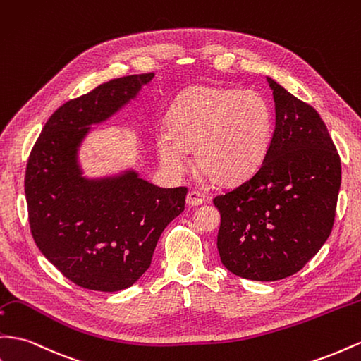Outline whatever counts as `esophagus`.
I'll use <instances>...</instances> for the list:
<instances>
[{
	"instance_id": "obj_1",
	"label": "esophagus",
	"mask_w": 361,
	"mask_h": 361,
	"mask_svg": "<svg viewBox=\"0 0 361 361\" xmlns=\"http://www.w3.org/2000/svg\"><path fill=\"white\" fill-rule=\"evenodd\" d=\"M204 202V196H202V194L199 191H190L187 194V204L188 207H199V204H202Z\"/></svg>"
}]
</instances>
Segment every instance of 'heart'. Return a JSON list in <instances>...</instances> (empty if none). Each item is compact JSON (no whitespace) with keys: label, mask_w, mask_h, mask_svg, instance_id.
Returning a JSON list of instances; mask_svg holds the SVG:
<instances>
[{"label":"heart","mask_w":361,"mask_h":361,"mask_svg":"<svg viewBox=\"0 0 361 361\" xmlns=\"http://www.w3.org/2000/svg\"><path fill=\"white\" fill-rule=\"evenodd\" d=\"M274 112L253 90L194 86L171 104L169 123L157 132L161 164L173 174L188 169L187 152H194L202 174L220 185L247 179L264 161Z\"/></svg>","instance_id":"heart-1"}]
</instances>
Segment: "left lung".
I'll use <instances>...</instances> for the list:
<instances>
[{
  "label": "left lung",
  "instance_id": "left-lung-1",
  "mask_svg": "<svg viewBox=\"0 0 361 361\" xmlns=\"http://www.w3.org/2000/svg\"><path fill=\"white\" fill-rule=\"evenodd\" d=\"M275 132L258 171L214 199L220 259L233 275L278 281L295 275L328 240L342 167L316 109L267 77Z\"/></svg>",
  "mask_w": 361,
  "mask_h": 361
}]
</instances>
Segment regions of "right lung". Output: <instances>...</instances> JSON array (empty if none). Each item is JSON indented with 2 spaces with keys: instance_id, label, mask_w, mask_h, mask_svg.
I'll return each mask as SVG.
<instances>
[{
  "instance_id": "obj_1",
  "label": "right lung",
  "mask_w": 361,
  "mask_h": 361,
  "mask_svg": "<svg viewBox=\"0 0 361 361\" xmlns=\"http://www.w3.org/2000/svg\"><path fill=\"white\" fill-rule=\"evenodd\" d=\"M153 77H120L66 102L45 123L27 162L24 187L36 246L87 290L133 286L150 267L162 231L185 208V187H157L133 169L87 178L79 158L92 126L118 114Z\"/></svg>"
}]
</instances>
